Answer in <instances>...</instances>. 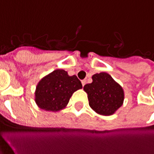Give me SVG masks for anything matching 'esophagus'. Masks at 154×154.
<instances>
[{"label":"esophagus","instance_id":"1","mask_svg":"<svg viewBox=\"0 0 154 154\" xmlns=\"http://www.w3.org/2000/svg\"><path fill=\"white\" fill-rule=\"evenodd\" d=\"M86 83H87V81H86V80L82 81V86H83V87L85 86V84H86Z\"/></svg>","mask_w":154,"mask_h":154}]
</instances>
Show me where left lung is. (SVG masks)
<instances>
[{
    "label": "left lung",
    "instance_id": "1",
    "mask_svg": "<svg viewBox=\"0 0 154 154\" xmlns=\"http://www.w3.org/2000/svg\"><path fill=\"white\" fill-rule=\"evenodd\" d=\"M83 89L91 108L102 116L113 115L124 102L123 88L106 72L94 74L92 82L85 85Z\"/></svg>",
    "mask_w": 154,
    "mask_h": 154
}]
</instances>
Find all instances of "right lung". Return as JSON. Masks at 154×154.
<instances>
[{
  "label": "right lung",
  "instance_id": "right-lung-1",
  "mask_svg": "<svg viewBox=\"0 0 154 154\" xmlns=\"http://www.w3.org/2000/svg\"><path fill=\"white\" fill-rule=\"evenodd\" d=\"M81 88L82 85L77 76H69L66 71L57 69L38 82L35 102L42 110L56 112L67 106L72 94Z\"/></svg>",
  "mask_w": 154,
  "mask_h": 154
}]
</instances>
